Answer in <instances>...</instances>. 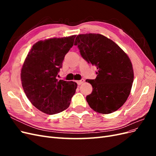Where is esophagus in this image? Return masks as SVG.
I'll list each match as a JSON object with an SVG mask.
<instances>
[{"label":"esophagus","mask_w":156,"mask_h":156,"mask_svg":"<svg viewBox=\"0 0 156 156\" xmlns=\"http://www.w3.org/2000/svg\"><path fill=\"white\" fill-rule=\"evenodd\" d=\"M84 82V79H81V80H79V81H76V83H77L78 85H81V84H83Z\"/></svg>","instance_id":"obj_1"}]
</instances>
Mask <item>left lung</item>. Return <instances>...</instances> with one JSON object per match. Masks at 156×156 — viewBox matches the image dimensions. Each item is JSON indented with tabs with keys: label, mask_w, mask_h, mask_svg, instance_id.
I'll return each instance as SVG.
<instances>
[{
	"label": "left lung",
	"mask_w": 156,
	"mask_h": 156,
	"mask_svg": "<svg viewBox=\"0 0 156 156\" xmlns=\"http://www.w3.org/2000/svg\"><path fill=\"white\" fill-rule=\"evenodd\" d=\"M82 57L96 66L97 77L87 79L92 92L86 98L91 108L109 114L119 109L128 98L134 74L128 56L112 40L100 34H79L75 38Z\"/></svg>",
	"instance_id": "left-lung-1"
}]
</instances>
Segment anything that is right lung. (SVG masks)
Instances as JSON below:
<instances>
[{"label": "right lung", "mask_w": 156, "mask_h": 156, "mask_svg": "<svg viewBox=\"0 0 156 156\" xmlns=\"http://www.w3.org/2000/svg\"><path fill=\"white\" fill-rule=\"evenodd\" d=\"M75 36L37 41L23 63L21 79L24 92L32 104L46 114L66 109L75 93L76 83L56 79Z\"/></svg>", "instance_id": "right-lung-1"}]
</instances>
